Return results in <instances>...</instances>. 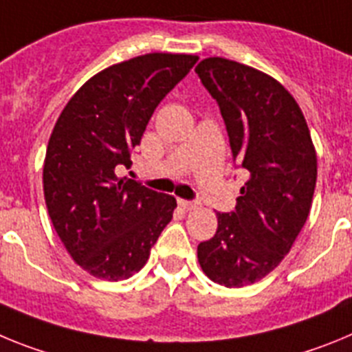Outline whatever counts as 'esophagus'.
Instances as JSON below:
<instances>
[{"label":"esophagus","instance_id":"1","mask_svg":"<svg viewBox=\"0 0 352 352\" xmlns=\"http://www.w3.org/2000/svg\"><path fill=\"white\" fill-rule=\"evenodd\" d=\"M178 203H179V206H182L183 210H186V211L197 210V208H199L197 203H190V201H183V199H179Z\"/></svg>","mask_w":352,"mask_h":352}]
</instances>
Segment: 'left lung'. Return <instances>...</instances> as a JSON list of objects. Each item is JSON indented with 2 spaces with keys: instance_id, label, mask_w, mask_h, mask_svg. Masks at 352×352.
Here are the masks:
<instances>
[{
  "instance_id": "obj_1",
  "label": "left lung",
  "mask_w": 352,
  "mask_h": 352,
  "mask_svg": "<svg viewBox=\"0 0 352 352\" xmlns=\"http://www.w3.org/2000/svg\"><path fill=\"white\" fill-rule=\"evenodd\" d=\"M195 72L219 104L232 157L250 174L236 211L217 213V232L199 243L197 259L210 280L245 287L272 273L303 229L316 148L298 102L272 76L219 56Z\"/></svg>"
}]
</instances>
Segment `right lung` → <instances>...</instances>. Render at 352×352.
I'll use <instances>...</instances> for the list:
<instances>
[{
    "label": "right lung",
    "mask_w": 352,
    "mask_h": 352,
    "mask_svg": "<svg viewBox=\"0 0 352 352\" xmlns=\"http://www.w3.org/2000/svg\"><path fill=\"white\" fill-rule=\"evenodd\" d=\"M194 54L149 52L95 74L52 129L43 160L49 217L70 257L100 280L130 278L173 219L176 199L120 178L149 118Z\"/></svg>",
    "instance_id": "add662e5"
}]
</instances>
